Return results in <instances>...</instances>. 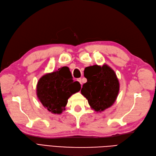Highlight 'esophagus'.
Returning <instances> with one entry per match:
<instances>
[{
    "mask_svg": "<svg viewBox=\"0 0 156 156\" xmlns=\"http://www.w3.org/2000/svg\"><path fill=\"white\" fill-rule=\"evenodd\" d=\"M77 80L80 82V84L82 85V79L81 78H78L77 79Z\"/></svg>",
    "mask_w": 156,
    "mask_h": 156,
    "instance_id": "1",
    "label": "esophagus"
}]
</instances>
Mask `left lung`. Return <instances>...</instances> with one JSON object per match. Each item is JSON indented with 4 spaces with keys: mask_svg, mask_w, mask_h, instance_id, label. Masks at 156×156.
Wrapping results in <instances>:
<instances>
[{
    "mask_svg": "<svg viewBox=\"0 0 156 156\" xmlns=\"http://www.w3.org/2000/svg\"><path fill=\"white\" fill-rule=\"evenodd\" d=\"M87 82L83 83L82 94L91 108L101 112L115 103L119 91V82L114 70L107 65L89 66L86 71Z\"/></svg>",
    "mask_w": 156,
    "mask_h": 156,
    "instance_id": "obj_1",
    "label": "left lung"
}]
</instances>
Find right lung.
<instances>
[{
    "label": "right lung",
    "instance_id": "obj_1",
    "mask_svg": "<svg viewBox=\"0 0 156 156\" xmlns=\"http://www.w3.org/2000/svg\"><path fill=\"white\" fill-rule=\"evenodd\" d=\"M81 89L78 82H74L69 68L64 66L48 73L39 80L37 95L45 108L54 114H61L72 95Z\"/></svg>",
    "mask_w": 156,
    "mask_h": 156
}]
</instances>
